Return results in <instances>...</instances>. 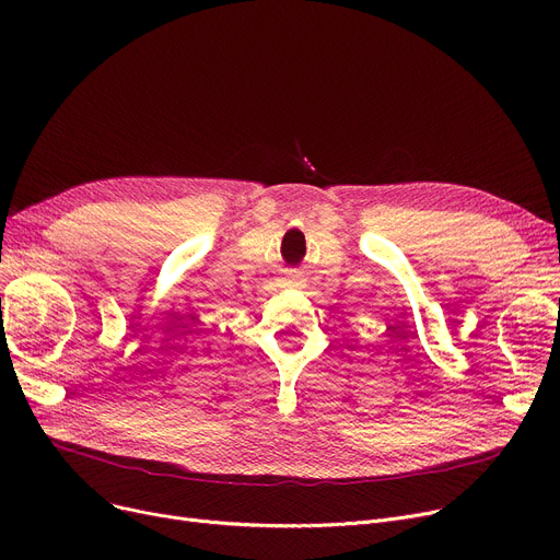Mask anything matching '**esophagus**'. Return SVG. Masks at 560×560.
Wrapping results in <instances>:
<instances>
[{
    "instance_id": "1",
    "label": "esophagus",
    "mask_w": 560,
    "mask_h": 560,
    "mask_svg": "<svg viewBox=\"0 0 560 560\" xmlns=\"http://www.w3.org/2000/svg\"><path fill=\"white\" fill-rule=\"evenodd\" d=\"M285 281H288V283H292V281H295V277H292V275H288V277H285Z\"/></svg>"
}]
</instances>
